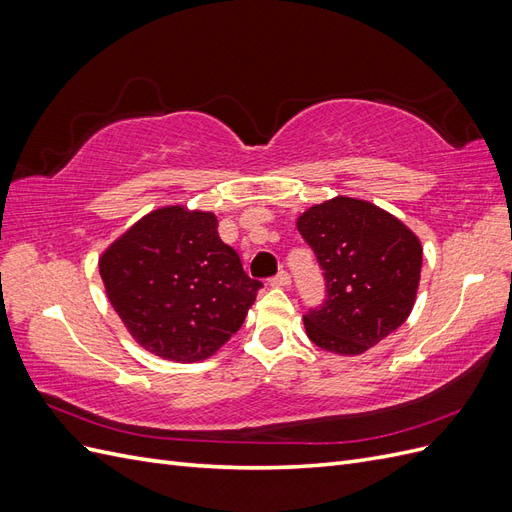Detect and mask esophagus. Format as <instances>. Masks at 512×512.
Here are the masks:
<instances>
[{
	"instance_id": "1",
	"label": "esophagus",
	"mask_w": 512,
	"mask_h": 512,
	"mask_svg": "<svg viewBox=\"0 0 512 512\" xmlns=\"http://www.w3.org/2000/svg\"><path fill=\"white\" fill-rule=\"evenodd\" d=\"M269 284L271 286H290V273L288 271H280V273L271 277Z\"/></svg>"
}]
</instances>
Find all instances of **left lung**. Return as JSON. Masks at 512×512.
<instances>
[{"instance_id":"left-lung-1","label":"left lung","mask_w":512,"mask_h":512,"mask_svg":"<svg viewBox=\"0 0 512 512\" xmlns=\"http://www.w3.org/2000/svg\"><path fill=\"white\" fill-rule=\"evenodd\" d=\"M297 228L324 277V301L303 316L307 337L335 354H361L406 322L423 247L391 213L337 196L307 209Z\"/></svg>"}]
</instances>
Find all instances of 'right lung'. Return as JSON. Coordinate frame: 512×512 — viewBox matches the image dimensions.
<instances>
[{
    "instance_id": "1",
    "label": "right lung",
    "mask_w": 512,
    "mask_h": 512,
    "mask_svg": "<svg viewBox=\"0 0 512 512\" xmlns=\"http://www.w3.org/2000/svg\"><path fill=\"white\" fill-rule=\"evenodd\" d=\"M100 275L136 342L179 363L226 344L262 288L220 239L215 215L183 207L136 222L102 254Z\"/></svg>"
}]
</instances>
